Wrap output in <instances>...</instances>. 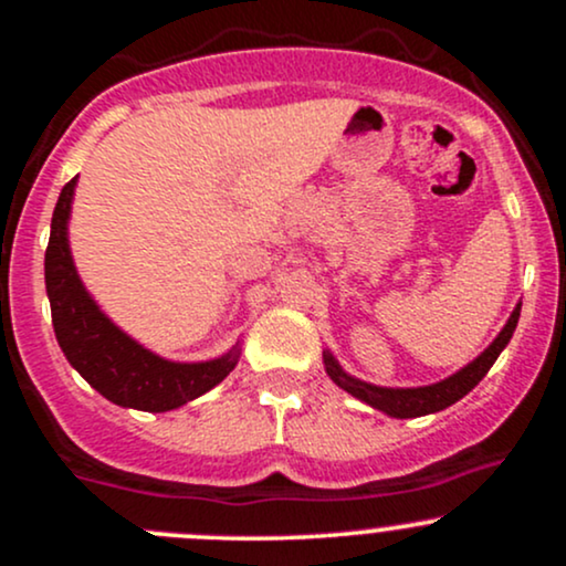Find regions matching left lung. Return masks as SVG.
Returning a JSON list of instances; mask_svg holds the SVG:
<instances>
[{
  "label": "left lung",
  "instance_id": "8db88e82",
  "mask_svg": "<svg viewBox=\"0 0 566 566\" xmlns=\"http://www.w3.org/2000/svg\"><path fill=\"white\" fill-rule=\"evenodd\" d=\"M518 314H522V303L513 308L509 324L503 327L492 346L484 350L479 359H473L469 367H463L460 373H454L452 378L433 382V386H423V388H380V386H369V382H361L356 378H350L340 369V365L333 359V354H324V367H327V375L333 378L343 391H348L356 399L367 401L369 407L382 409L391 418H420V415L428 412H439V409H447L454 401L463 399L465 394L471 391L473 386H479V380L490 373V367L495 365V359L500 356V350L509 346L513 329L518 324Z\"/></svg>",
  "mask_w": 566,
  "mask_h": 566
}]
</instances>
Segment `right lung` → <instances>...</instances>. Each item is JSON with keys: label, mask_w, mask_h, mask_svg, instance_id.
Wrapping results in <instances>:
<instances>
[{"label": "right lung", "mask_w": 566, "mask_h": 566, "mask_svg": "<svg viewBox=\"0 0 566 566\" xmlns=\"http://www.w3.org/2000/svg\"><path fill=\"white\" fill-rule=\"evenodd\" d=\"M74 186L76 178H71L57 197L50 244L44 252V282L53 308L55 337L71 367L108 401L146 412H167L210 391L237 365V350L201 365H175L159 359L114 327L84 292L66 237Z\"/></svg>", "instance_id": "obj_1"}]
</instances>
